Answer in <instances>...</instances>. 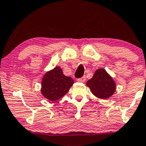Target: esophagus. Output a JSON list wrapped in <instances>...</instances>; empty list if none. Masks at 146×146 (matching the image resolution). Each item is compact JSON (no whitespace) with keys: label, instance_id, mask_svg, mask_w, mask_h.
I'll return each instance as SVG.
<instances>
[{"label":"esophagus","instance_id":"1","mask_svg":"<svg viewBox=\"0 0 146 146\" xmlns=\"http://www.w3.org/2000/svg\"><path fill=\"white\" fill-rule=\"evenodd\" d=\"M78 81L79 82H84L86 81V76H84V77H82V78L78 79Z\"/></svg>","mask_w":146,"mask_h":146}]
</instances>
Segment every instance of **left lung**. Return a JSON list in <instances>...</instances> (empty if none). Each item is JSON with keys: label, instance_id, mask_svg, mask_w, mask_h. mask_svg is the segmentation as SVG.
<instances>
[{"label": "left lung", "instance_id": "left-lung-1", "mask_svg": "<svg viewBox=\"0 0 146 146\" xmlns=\"http://www.w3.org/2000/svg\"><path fill=\"white\" fill-rule=\"evenodd\" d=\"M94 96L101 99H108L113 95L116 89V84L111 76L104 68H99L90 80L86 82Z\"/></svg>", "mask_w": 146, "mask_h": 146}]
</instances>
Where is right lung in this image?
<instances>
[{"mask_svg":"<svg viewBox=\"0 0 146 146\" xmlns=\"http://www.w3.org/2000/svg\"><path fill=\"white\" fill-rule=\"evenodd\" d=\"M73 84V79L63 74L60 67L56 66L43 77L41 92L47 99L55 101L65 95Z\"/></svg>","mask_w":146,"mask_h":146,"instance_id":"obj_1","label":"right lung"}]
</instances>
